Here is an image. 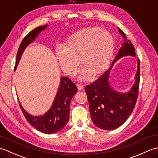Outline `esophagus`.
Returning <instances> with one entry per match:
<instances>
[{"label":"esophagus","instance_id":"obj_1","mask_svg":"<svg viewBox=\"0 0 158 158\" xmlns=\"http://www.w3.org/2000/svg\"><path fill=\"white\" fill-rule=\"evenodd\" d=\"M77 88H78V89L79 90V91H80V90H82L83 88H84V87H83V85H82L81 84H77Z\"/></svg>","mask_w":158,"mask_h":158}]
</instances>
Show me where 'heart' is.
I'll use <instances>...</instances> for the list:
<instances>
[{
  "mask_svg": "<svg viewBox=\"0 0 158 158\" xmlns=\"http://www.w3.org/2000/svg\"><path fill=\"white\" fill-rule=\"evenodd\" d=\"M115 49L111 34L98 26H90L76 32L65 48L59 47L56 56L60 66L67 75L73 76L82 70L81 79L101 75L109 66Z\"/></svg>",
  "mask_w": 158,
  "mask_h": 158,
  "instance_id": "obj_1",
  "label": "heart"
}]
</instances>
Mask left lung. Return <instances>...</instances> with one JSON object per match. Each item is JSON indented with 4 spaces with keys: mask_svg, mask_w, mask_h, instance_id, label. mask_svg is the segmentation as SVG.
I'll return each mask as SVG.
<instances>
[{
    "mask_svg": "<svg viewBox=\"0 0 158 158\" xmlns=\"http://www.w3.org/2000/svg\"><path fill=\"white\" fill-rule=\"evenodd\" d=\"M119 31L126 41L113 60L111 66L123 56L136 57L135 49L132 42L127 40L125 34L120 28ZM137 60L138 70L135 77L136 82L129 92L117 93L110 88L108 78L111 66L95 81L85 88L92 119L99 128L107 130L116 129L122 126L132 113L138 98L140 83V60Z\"/></svg>",
    "mask_w": 158,
    "mask_h": 158,
    "instance_id": "left-lung-1",
    "label": "left lung"
}]
</instances>
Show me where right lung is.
<instances>
[{
	"label": "right lung",
	"mask_w": 158,
	"mask_h": 158,
	"mask_svg": "<svg viewBox=\"0 0 158 158\" xmlns=\"http://www.w3.org/2000/svg\"><path fill=\"white\" fill-rule=\"evenodd\" d=\"M47 25L39 26L28 32L20 44L16 56L15 69L19 61L21 56L26 46L29 45L39 33L45 29ZM75 83L69 77H64L60 79V84L57 92L53 105L44 115L35 117L30 115L22 108L19 101V105L26 119L40 132L45 134H53L63 129L69 119L70 103L73 97L77 92Z\"/></svg>",
	"instance_id": "right-lung-1"
}]
</instances>
